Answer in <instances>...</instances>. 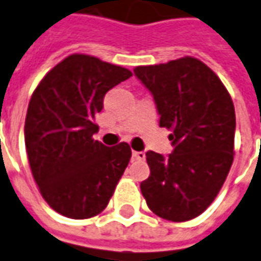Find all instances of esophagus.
I'll return each mask as SVG.
<instances>
[{
    "instance_id": "34e87169",
    "label": "esophagus",
    "mask_w": 261,
    "mask_h": 261,
    "mask_svg": "<svg viewBox=\"0 0 261 261\" xmlns=\"http://www.w3.org/2000/svg\"><path fill=\"white\" fill-rule=\"evenodd\" d=\"M133 157L136 159V160L143 161L145 160V154L143 151H133Z\"/></svg>"
}]
</instances>
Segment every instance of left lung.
<instances>
[{
    "mask_svg": "<svg viewBox=\"0 0 261 261\" xmlns=\"http://www.w3.org/2000/svg\"><path fill=\"white\" fill-rule=\"evenodd\" d=\"M153 94L160 127L171 130L167 157L147 151L148 178L140 184L161 219L187 221L204 212L226 181L234 157L236 113L230 94L204 63L182 57L134 68Z\"/></svg>",
    "mask_w": 261,
    "mask_h": 261,
    "instance_id": "obj_1",
    "label": "left lung"
}]
</instances>
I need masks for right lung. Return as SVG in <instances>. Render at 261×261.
<instances>
[{"label":"right lung","mask_w":261,"mask_h":261,"mask_svg":"<svg viewBox=\"0 0 261 261\" xmlns=\"http://www.w3.org/2000/svg\"><path fill=\"white\" fill-rule=\"evenodd\" d=\"M131 75L120 65L72 54L31 95L24 125L31 173L49 207L68 219L100 214L128 166L130 145L107 147L93 136L106 93Z\"/></svg>","instance_id":"1"}]
</instances>
